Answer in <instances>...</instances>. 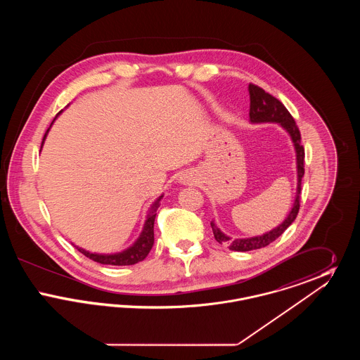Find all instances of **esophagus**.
<instances>
[{
    "label": "esophagus",
    "mask_w": 360,
    "mask_h": 360,
    "mask_svg": "<svg viewBox=\"0 0 360 360\" xmlns=\"http://www.w3.org/2000/svg\"><path fill=\"white\" fill-rule=\"evenodd\" d=\"M185 182H186V181H185Z\"/></svg>",
    "instance_id": "1"
}]
</instances>
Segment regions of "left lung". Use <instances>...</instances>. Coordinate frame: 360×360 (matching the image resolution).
Returning a JSON list of instances; mask_svg holds the SVG:
<instances>
[{"instance_id":"obj_1","label":"left lung","mask_w":360,"mask_h":360,"mask_svg":"<svg viewBox=\"0 0 360 360\" xmlns=\"http://www.w3.org/2000/svg\"><path fill=\"white\" fill-rule=\"evenodd\" d=\"M250 91V120L251 122H278L286 132L290 135L291 140L294 143L295 148V158H297V193H295V200L291 207L290 213L285 219V221L275 226L270 232H266L260 236H254V238H247V239H231L223 233L214 221L210 223L214 239L217 240L220 244H226L229 250L232 251H239V252H245V251H252V250H259L274 240L278 239L289 226L292 221L295 220L298 210H300V198H301V182L304 176V159H305V150L301 144V134L300 129L295 124L294 119L291 117L289 110L285 108V105L276 100L271 94L266 93L262 87L250 84L248 86Z\"/></svg>"}]
</instances>
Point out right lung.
<instances>
[{
  "label": "right lung",
  "mask_w": 360,
  "mask_h": 360,
  "mask_svg": "<svg viewBox=\"0 0 360 360\" xmlns=\"http://www.w3.org/2000/svg\"><path fill=\"white\" fill-rule=\"evenodd\" d=\"M60 113V112H59ZM50 129H47L46 135L43 137V143L46 140V136L49 134ZM41 143V146H43ZM163 198V195H160L156 201H155L148 214H147V220L144 223L143 226V231L139 236V239L127 250H124L122 252H117V254H96V252H89L84 248H78V251L81 254H84L86 257L97 262V263H101V264H110V266H131V264H135L139 263L141 260H144L146 257L148 255V252L151 251L153 245H154V223L155 217H156V210L159 207V202L160 200Z\"/></svg>",
  "instance_id": "1"
}]
</instances>
